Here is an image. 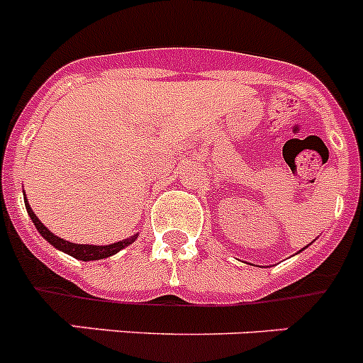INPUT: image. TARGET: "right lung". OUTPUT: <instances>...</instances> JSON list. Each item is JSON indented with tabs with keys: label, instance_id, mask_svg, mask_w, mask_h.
Segmentation results:
<instances>
[{
	"label": "right lung",
	"instance_id": "add662e5",
	"mask_svg": "<svg viewBox=\"0 0 363 363\" xmlns=\"http://www.w3.org/2000/svg\"><path fill=\"white\" fill-rule=\"evenodd\" d=\"M25 207H27V213L28 216H30L32 223L36 225L38 233L43 236L47 242L50 243V245H54L56 249H60V251L67 252V255L74 256L76 259H83V262H91V259H104V258H108V256L116 255L118 251H121V249H125L127 245H130V243L134 242V240L138 238L136 236H130V238L127 240H121V242H116V243H111V245H82V243H72V242H67V240L60 238V236H56L54 233H50L47 227L43 225L40 221V218L36 216V214L32 213L30 205L27 203V198H25Z\"/></svg>",
	"mask_w": 363,
	"mask_h": 363
}]
</instances>
